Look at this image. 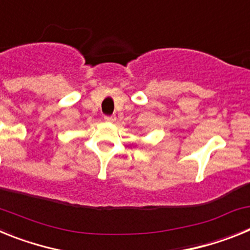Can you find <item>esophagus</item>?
<instances>
[{
  "label": "esophagus",
  "mask_w": 250,
  "mask_h": 250,
  "mask_svg": "<svg viewBox=\"0 0 250 250\" xmlns=\"http://www.w3.org/2000/svg\"><path fill=\"white\" fill-rule=\"evenodd\" d=\"M104 120L112 123V121L116 120V116H115V115H105V116H104Z\"/></svg>",
  "instance_id": "34e87169"
}]
</instances>
